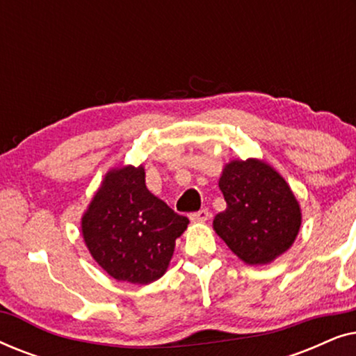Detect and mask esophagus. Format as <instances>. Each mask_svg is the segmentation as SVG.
<instances>
[{
	"label": "esophagus",
	"instance_id": "1",
	"mask_svg": "<svg viewBox=\"0 0 356 356\" xmlns=\"http://www.w3.org/2000/svg\"><path fill=\"white\" fill-rule=\"evenodd\" d=\"M209 216H211L209 209H201V211L193 212L191 216H189V218H191L193 222H204V220H207Z\"/></svg>",
	"mask_w": 356,
	"mask_h": 356
}]
</instances>
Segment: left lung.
<instances>
[{"mask_svg":"<svg viewBox=\"0 0 356 356\" xmlns=\"http://www.w3.org/2000/svg\"><path fill=\"white\" fill-rule=\"evenodd\" d=\"M218 186L227 209L213 218V228L240 259L267 264L293 245L301 225L300 206L274 168L254 159L233 160Z\"/></svg>","mask_w":356,"mask_h":356,"instance_id":"obj_1","label":"left lung"}]
</instances>
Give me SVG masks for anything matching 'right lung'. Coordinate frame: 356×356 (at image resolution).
<instances>
[{
  "mask_svg": "<svg viewBox=\"0 0 356 356\" xmlns=\"http://www.w3.org/2000/svg\"><path fill=\"white\" fill-rule=\"evenodd\" d=\"M188 223L149 191L143 167H124L105 177L82 217V235L113 279L145 285L165 274Z\"/></svg>",
  "mask_w": 356,
  "mask_h": 356,
  "instance_id": "right-lung-1",
  "label": "right lung"
}]
</instances>
